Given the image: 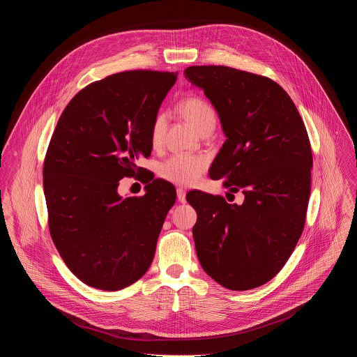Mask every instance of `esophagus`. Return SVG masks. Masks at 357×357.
<instances>
[{
  "label": "esophagus",
  "mask_w": 357,
  "mask_h": 357,
  "mask_svg": "<svg viewBox=\"0 0 357 357\" xmlns=\"http://www.w3.org/2000/svg\"><path fill=\"white\" fill-rule=\"evenodd\" d=\"M176 196H178V200L181 203H185L186 202V190L183 188H178L176 189Z\"/></svg>",
  "instance_id": "esophagus-1"
}]
</instances>
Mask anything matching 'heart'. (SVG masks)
Instances as JSON below:
<instances>
[{
  "label": "heart",
  "mask_w": 357,
  "mask_h": 357,
  "mask_svg": "<svg viewBox=\"0 0 357 357\" xmlns=\"http://www.w3.org/2000/svg\"><path fill=\"white\" fill-rule=\"evenodd\" d=\"M182 114L190 121V124L202 132L203 130L216 126V113L206 100L200 97H188L181 103ZM165 130V116L158 114L151 126V141L158 145L162 139ZM206 160L199 155L175 154L162 162L160 174L164 179L176 185H193L199 181L206 169Z\"/></svg>",
  "instance_id": "obj_1"
}]
</instances>
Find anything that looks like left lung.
I'll use <instances>...</instances> for the list:
<instances>
[{"instance_id":"1","label":"left lung","mask_w":357,"mask_h":357,"mask_svg":"<svg viewBox=\"0 0 357 357\" xmlns=\"http://www.w3.org/2000/svg\"><path fill=\"white\" fill-rule=\"evenodd\" d=\"M185 77L218 112L226 141L211 178H226L244 202L189 192L193 240L202 268L233 291L273 280L292 254L311 195L312 151L287 91L268 77L227 66H190Z\"/></svg>"}]
</instances>
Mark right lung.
Here are the masks:
<instances>
[{
  "mask_svg": "<svg viewBox=\"0 0 357 357\" xmlns=\"http://www.w3.org/2000/svg\"><path fill=\"white\" fill-rule=\"evenodd\" d=\"M176 77L130 70L94 82L70 100L50 138L43 162L50 237L68 268L93 288L123 289L154 260L174 185L151 179L141 197H123L117 188L151 155V126Z\"/></svg>",
  "mask_w": 357,
  "mask_h": 357,
  "instance_id": "1",
  "label": "right lung"
}]
</instances>
